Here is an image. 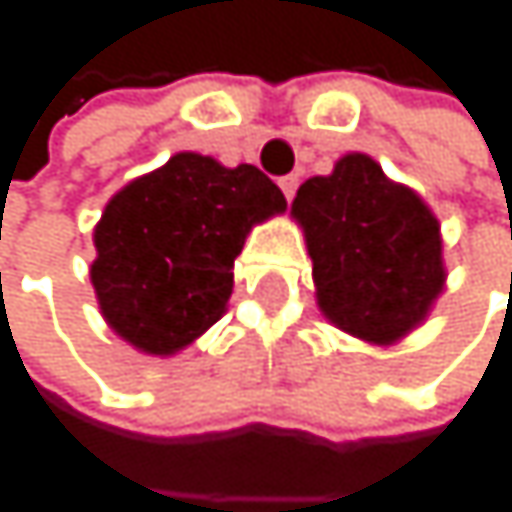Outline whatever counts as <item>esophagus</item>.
<instances>
[{"label":"esophagus","instance_id":"esophagus-1","mask_svg":"<svg viewBox=\"0 0 512 512\" xmlns=\"http://www.w3.org/2000/svg\"><path fill=\"white\" fill-rule=\"evenodd\" d=\"M279 187H282L285 199L291 202V199H294V193H298V178H294V174H285V178H279Z\"/></svg>","mask_w":512,"mask_h":512}]
</instances>
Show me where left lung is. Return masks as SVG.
<instances>
[{
    "instance_id": "1",
    "label": "left lung",
    "mask_w": 512,
    "mask_h": 512,
    "mask_svg": "<svg viewBox=\"0 0 512 512\" xmlns=\"http://www.w3.org/2000/svg\"><path fill=\"white\" fill-rule=\"evenodd\" d=\"M307 233L322 313L365 341L415 328L442 291V239L430 208L390 184L375 159L344 156L291 202Z\"/></svg>"
}]
</instances>
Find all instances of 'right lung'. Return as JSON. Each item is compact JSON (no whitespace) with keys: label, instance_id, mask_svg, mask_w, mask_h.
<instances>
[{"label":"right lung","instance_id":"1","mask_svg":"<svg viewBox=\"0 0 512 512\" xmlns=\"http://www.w3.org/2000/svg\"><path fill=\"white\" fill-rule=\"evenodd\" d=\"M282 208L264 171L199 153L131 181L94 230L91 282L107 322L144 353L187 347L224 316L248 230Z\"/></svg>","mask_w":512,"mask_h":512}]
</instances>
